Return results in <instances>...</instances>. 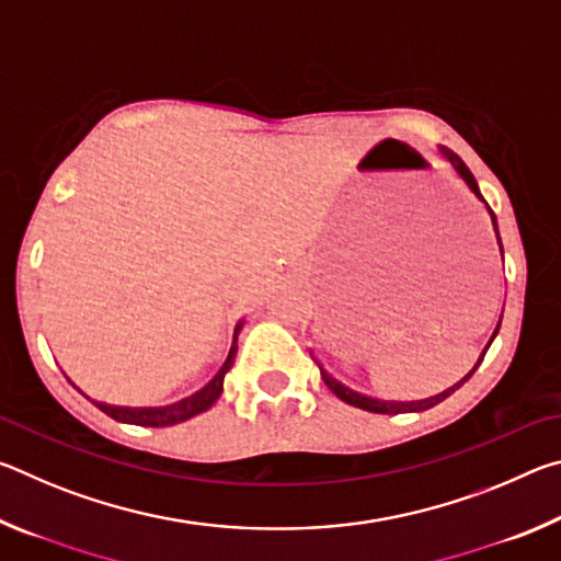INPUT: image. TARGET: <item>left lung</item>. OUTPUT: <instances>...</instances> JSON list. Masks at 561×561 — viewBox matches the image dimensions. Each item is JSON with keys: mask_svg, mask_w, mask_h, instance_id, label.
<instances>
[{"mask_svg": "<svg viewBox=\"0 0 561 561\" xmlns=\"http://www.w3.org/2000/svg\"><path fill=\"white\" fill-rule=\"evenodd\" d=\"M438 153L443 156V160H448L450 163V168L455 170V173H458V178L462 180L465 183V187L470 190V193L478 197V203L485 207V213H488V217H490V227H492V234H495V242H497V250H500V257H502V262H505V254H502V240H500V227H497V217H495V213L490 210V205L485 203V197H482V193H480V185H478V180H474V175L470 173V168L462 163V160L453 153V150H448L445 146H440L438 148ZM505 311V309H502ZM500 324H502V314H500V319H497V327H495V331H492V336H490V341L485 344V348H482V354L478 356V360H474V366L470 368L468 374H465L458 383H453L450 388H445V391H440V393H435V396H428V398H421V401H381V398H374V396H366V393H358V391H354V388H348L346 383H341V381H336L334 376H331L324 366L319 364L317 360V366H319V371H321V378H324V383H327V388L331 393H334L336 398H341V401L344 403H348V405H354V408H360V411H368V413H388V415H396V413H421V411H428V408H433V405H438L440 401H445V398L448 396H453L455 391H458V388L468 381V378L478 371V366L482 364V358H485V354H488V348H490V344L492 341H495V336H497V331H500Z\"/></svg>", "mask_w": 561, "mask_h": 561, "instance_id": "left-lung-1", "label": "left lung"}]
</instances>
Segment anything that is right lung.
<instances>
[{"instance_id":"1","label":"right lung","mask_w":561,"mask_h":561,"mask_svg":"<svg viewBox=\"0 0 561 561\" xmlns=\"http://www.w3.org/2000/svg\"><path fill=\"white\" fill-rule=\"evenodd\" d=\"M244 327V321H237L234 334H232V346L230 354H227L225 364L220 366V371L213 376V381H207L201 391L183 398V401L170 403V405H158V408H128V405H111L103 401H93L96 408H101L103 413L111 415L113 421L121 423H130V425H146V428H165V425H175L183 423L187 417H195L197 413H205L207 408H213L217 398L222 396V383H225V374L230 371L237 356V339H240V331ZM83 393V391H81ZM89 398V396H87Z\"/></svg>"}]
</instances>
